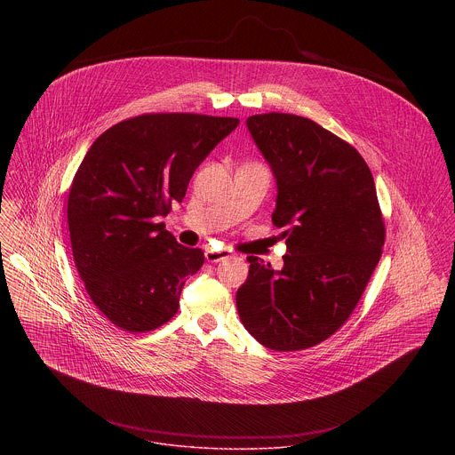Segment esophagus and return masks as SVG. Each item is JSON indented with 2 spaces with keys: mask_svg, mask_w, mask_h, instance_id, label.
I'll return each mask as SVG.
<instances>
[{
  "mask_svg": "<svg viewBox=\"0 0 455 455\" xmlns=\"http://www.w3.org/2000/svg\"><path fill=\"white\" fill-rule=\"evenodd\" d=\"M231 256H233L231 251H206L204 252L206 262H219V260L228 259Z\"/></svg>",
  "mask_w": 455,
  "mask_h": 455,
  "instance_id": "obj_1",
  "label": "esophagus"
}]
</instances>
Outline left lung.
I'll use <instances>...</instances> for the list:
<instances>
[{
  "mask_svg": "<svg viewBox=\"0 0 455 455\" xmlns=\"http://www.w3.org/2000/svg\"><path fill=\"white\" fill-rule=\"evenodd\" d=\"M247 128L276 182L273 224L283 267L258 258L236 292L242 324L260 345L292 352L334 334L354 312L386 240L373 175L361 154L317 123L262 114Z\"/></svg>",
  "mask_w": 455,
  "mask_h": 455,
  "instance_id": "1",
  "label": "left lung"
}]
</instances>
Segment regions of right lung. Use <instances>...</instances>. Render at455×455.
<instances>
[{"label": "right lung", "mask_w": 455, "mask_h": 455, "mask_svg": "<svg viewBox=\"0 0 455 455\" xmlns=\"http://www.w3.org/2000/svg\"><path fill=\"white\" fill-rule=\"evenodd\" d=\"M238 124L235 117L145 114L105 131L87 150L68 196V228L85 291L112 324L147 332L177 314L186 276L204 256L177 243L161 217Z\"/></svg>", "instance_id": "obj_1"}]
</instances>
